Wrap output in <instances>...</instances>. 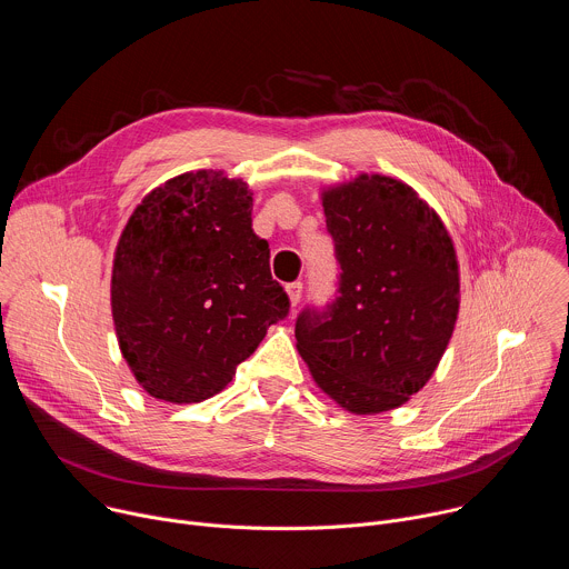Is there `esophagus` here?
Masks as SVG:
<instances>
[{"instance_id":"obj_1","label":"esophagus","mask_w":569,"mask_h":569,"mask_svg":"<svg viewBox=\"0 0 569 569\" xmlns=\"http://www.w3.org/2000/svg\"><path fill=\"white\" fill-rule=\"evenodd\" d=\"M286 290H288L290 303H292V306H297V303H299V299H301V292H303V283H301V281L288 283V286H286Z\"/></svg>"}]
</instances>
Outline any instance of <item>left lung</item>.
<instances>
[{
	"mask_svg": "<svg viewBox=\"0 0 569 569\" xmlns=\"http://www.w3.org/2000/svg\"><path fill=\"white\" fill-rule=\"evenodd\" d=\"M340 266L338 297L299 312L315 382L353 415L408 402L435 373L459 312V270L441 218L415 189L360 176L321 193Z\"/></svg>",
	"mask_w": 569,
	"mask_h": 569,
	"instance_id": "left-lung-1",
	"label": "left lung"
}]
</instances>
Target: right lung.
Returning a JSON list of instances; mask_svg holds the SVG:
<instances>
[{"instance_id":"add662e5","label":"right lung","mask_w":569,"mask_h":569,"mask_svg":"<svg viewBox=\"0 0 569 569\" xmlns=\"http://www.w3.org/2000/svg\"><path fill=\"white\" fill-rule=\"evenodd\" d=\"M290 299L252 229V191L222 171L184 173L150 191L114 254L112 317L139 385L200 402L231 382Z\"/></svg>"}]
</instances>
